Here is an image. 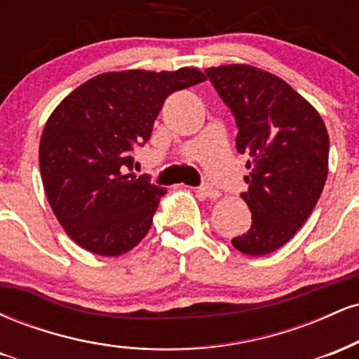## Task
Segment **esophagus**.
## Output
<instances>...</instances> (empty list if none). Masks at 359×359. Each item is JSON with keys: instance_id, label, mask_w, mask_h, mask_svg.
Instances as JSON below:
<instances>
[{"instance_id": "obj_1", "label": "esophagus", "mask_w": 359, "mask_h": 359, "mask_svg": "<svg viewBox=\"0 0 359 359\" xmlns=\"http://www.w3.org/2000/svg\"><path fill=\"white\" fill-rule=\"evenodd\" d=\"M197 194H199V196H203V197H208V199H217V197L221 196V192L217 191V189H214L212 185H209V184L201 185V187L197 189Z\"/></svg>"}]
</instances>
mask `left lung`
<instances>
[{"label":"left lung","mask_w":359,"mask_h":359,"mask_svg":"<svg viewBox=\"0 0 359 359\" xmlns=\"http://www.w3.org/2000/svg\"><path fill=\"white\" fill-rule=\"evenodd\" d=\"M236 118V150L250 155L241 197L251 228L233 246L251 257L278 250L302 228L327 179L329 137L314 106L275 74L246 64L209 67Z\"/></svg>","instance_id":"8db88e82"}]
</instances>
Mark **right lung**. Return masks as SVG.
<instances>
[{
	"mask_svg": "<svg viewBox=\"0 0 359 359\" xmlns=\"http://www.w3.org/2000/svg\"><path fill=\"white\" fill-rule=\"evenodd\" d=\"M203 81L194 67L104 72L53 109L40 138V174L71 240L94 255L119 257L147 236L167 189L131 172V150L150 140L167 96Z\"/></svg>",
	"mask_w": 359,
	"mask_h": 359,
	"instance_id": "add662e5",
	"label": "right lung"
}]
</instances>
